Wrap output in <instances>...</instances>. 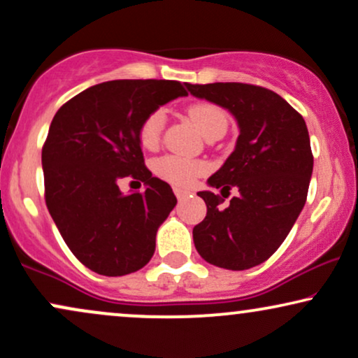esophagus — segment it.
I'll list each match as a JSON object with an SVG mask.
<instances>
[{"label": "esophagus", "mask_w": 358, "mask_h": 358, "mask_svg": "<svg viewBox=\"0 0 358 358\" xmlns=\"http://www.w3.org/2000/svg\"><path fill=\"white\" fill-rule=\"evenodd\" d=\"M187 190H182V188H175V195L176 199H183V196H187Z\"/></svg>", "instance_id": "obj_1"}]
</instances>
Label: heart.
I'll return each instance as SVG.
<instances>
[{
	"instance_id": "b5f03b06",
	"label": "heart",
	"mask_w": 358,
	"mask_h": 358,
	"mask_svg": "<svg viewBox=\"0 0 358 358\" xmlns=\"http://www.w3.org/2000/svg\"><path fill=\"white\" fill-rule=\"evenodd\" d=\"M188 116L195 124L200 133L208 134L213 129H227L229 119L225 110L212 102H195L188 108ZM166 124V114L163 109L151 110L148 116L143 119L139 126L138 138L139 143L148 150H153L159 145L163 136V129ZM155 173L159 178L166 180L176 187H188L193 183L196 176L207 173V165L195 159H185L180 156L166 155L158 158L153 163Z\"/></svg>"
}]
</instances>
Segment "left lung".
Instances as JSON below:
<instances>
[{"label":"left lung","instance_id":"obj_1","mask_svg":"<svg viewBox=\"0 0 358 358\" xmlns=\"http://www.w3.org/2000/svg\"><path fill=\"white\" fill-rule=\"evenodd\" d=\"M185 85L192 96L227 109L241 131L236 150L207 182L222 192L236 187L239 195L220 208L219 195L199 192L207 215L193 227L195 248L219 268H254L276 252L305 207L313 173L306 122L281 96L259 85Z\"/></svg>","mask_w":358,"mask_h":358}]
</instances>
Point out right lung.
<instances>
[{"label": "right lung", "instance_id": "add662e5", "mask_svg": "<svg viewBox=\"0 0 358 358\" xmlns=\"http://www.w3.org/2000/svg\"><path fill=\"white\" fill-rule=\"evenodd\" d=\"M187 96L176 80H109L57 110L42 150L45 202L85 268L124 276L150 262L156 232L176 205L171 187L145 165L138 131L151 110ZM131 176L147 190L124 196Z\"/></svg>", "mask_w": 358, "mask_h": 358}]
</instances>
